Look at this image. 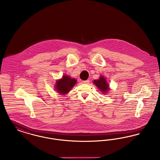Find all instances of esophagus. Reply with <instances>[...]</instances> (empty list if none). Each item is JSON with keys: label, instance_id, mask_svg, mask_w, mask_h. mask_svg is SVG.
Segmentation results:
<instances>
[{"label": "esophagus", "instance_id": "34e87169", "mask_svg": "<svg viewBox=\"0 0 160 160\" xmlns=\"http://www.w3.org/2000/svg\"><path fill=\"white\" fill-rule=\"evenodd\" d=\"M83 83L84 84H89V80H84L83 82Z\"/></svg>", "mask_w": 160, "mask_h": 160}]
</instances>
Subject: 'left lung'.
Here are the masks:
<instances>
[{
	"instance_id": "obj_1",
	"label": "left lung",
	"mask_w": 160,
	"mask_h": 160,
	"mask_svg": "<svg viewBox=\"0 0 160 160\" xmlns=\"http://www.w3.org/2000/svg\"><path fill=\"white\" fill-rule=\"evenodd\" d=\"M93 83L96 85L100 91L102 92V93L106 94L107 92L109 91V84L107 83L104 77L101 76L99 79L93 80Z\"/></svg>"
}]
</instances>
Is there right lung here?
I'll use <instances>...</instances> for the list:
<instances>
[{"mask_svg":"<svg viewBox=\"0 0 160 160\" xmlns=\"http://www.w3.org/2000/svg\"><path fill=\"white\" fill-rule=\"evenodd\" d=\"M76 83L77 80L75 78H72L68 76L63 75L61 79L56 81L55 89L60 94L65 95L71 91Z\"/></svg>","mask_w":160,"mask_h":160,"instance_id":"obj_1","label":"right lung"}]
</instances>
